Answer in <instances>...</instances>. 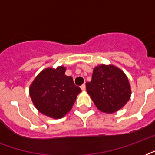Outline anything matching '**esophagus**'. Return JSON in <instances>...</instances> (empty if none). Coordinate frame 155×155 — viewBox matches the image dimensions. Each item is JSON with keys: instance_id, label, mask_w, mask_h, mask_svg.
<instances>
[{"instance_id": "34e87169", "label": "esophagus", "mask_w": 155, "mask_h": 155, "mask_svg": "<svg viewBox=\"0 0 155 155\" xmlns=\"http://www.w3.org/2000/svg\"><path fill=\"white\" fill-rule=\"evenodd\" d=\"M81 89L83 90V91H84V90H85V84H82V85L81 86Z\"/></svg>"}]
</instances>
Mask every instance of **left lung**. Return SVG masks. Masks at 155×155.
I'll return each mask as SVG.
<instances>
[{"instance_id":"8db88e82","label":"left lung","mask_w":155,"mask_h":155,"mask_svg":"<svg viewBox=\"0 0 155 155\" xmlns=\"http://www.w3.org/2000/svg\"><path fill=\"white\" fill-rule=\"evenodd\" d=\"M86 90L98 109L106 113L121 109L131 94L128 78L113 65L102 64L94 67L92 80L86 83Z\"/></svg>"}]
</instances>
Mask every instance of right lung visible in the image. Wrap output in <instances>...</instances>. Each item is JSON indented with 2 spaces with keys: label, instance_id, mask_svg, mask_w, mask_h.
Returning <instances> with one entry per match:
<instances>
[{
  "label": "right lung",
  "instance_id": "1",
  "mask_svg": "<svg viewBox=\"0 0 155 155\" xmlns=\"http://www.w3.org/2000/svg\"><path fill=\"white\" fill-rule=\"evenodd\" d=\"M66 67L42 70L29 87L33 104L40 113L59 119L69 113L81 92L71 76L65 74Z\"/></svg>",
  "mask_w": 155,
  "mask_h": 155
}]
</instances>
